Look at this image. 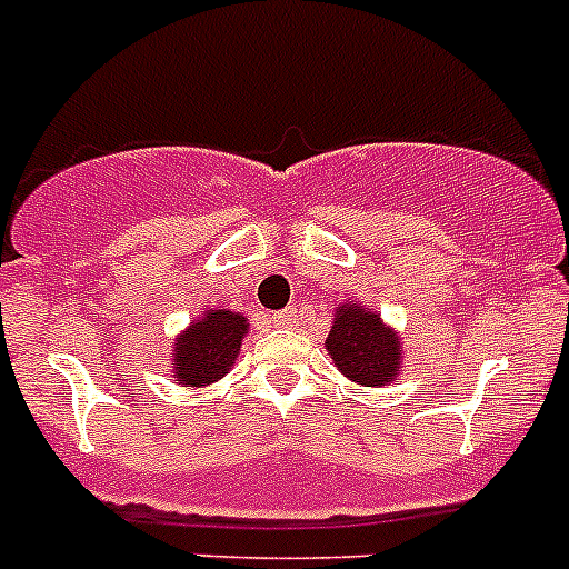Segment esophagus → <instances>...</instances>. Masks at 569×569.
Listing matches in <instances>:
<instances>
[{
  "instance_id": "esophagus-1",
  "label": "esophagus",
  "mask_w": 569,
  "mask_h": 569,
  "mask_svg": "<svg viewBox=\"0 0 569 569\" xmlns=\"http://www.w3.org/2000/svg\"><path fill=\"white\" fill-rule=\"evenodd\" d=\"M295 317H297V311H295V308H286V311L274 313L272 321H274V325H278V327H289L291 321H295Z\"/></svg>"
}]
</instances>
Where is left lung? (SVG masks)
<instances>
[{
  "mask_svg": "<svg viewBox=\"0 0 569 569\" xmlns=\"http://www.w3.org/2000/svg\"><path fill=\"white\" fill-rule=\"evenodd\" d=\"M332 363L349 380L360 386H386L399 377L401 349L399 336L380 321V313L366 311L363 306H341L325 341Z\"/></svg>",
  "mask_w": 569,
  "mask_h": 569,
  "instance_id": "1",
  "label": "left lung"
}]
</instances>
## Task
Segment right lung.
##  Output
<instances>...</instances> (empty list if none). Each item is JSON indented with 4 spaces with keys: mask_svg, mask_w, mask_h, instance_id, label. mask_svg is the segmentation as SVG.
<instances>
[{
    "mask_svg": "<svg viewBox=\"0 0 569 569\" xmlns=\"http://www.w3.org/2000/svg\"><path fill=\"white\" fill-rule=\"evenodd\" d=\"M248 319L233 311H211L192 321L173 347V377L178 386L200 388L228 375L237 360Z\"/></svg>",
    "mask_w": 569,
    "mask_h": 569,
    "instance_id": "right-lung-1",
    "label": "right lung"
}]
</instances>
